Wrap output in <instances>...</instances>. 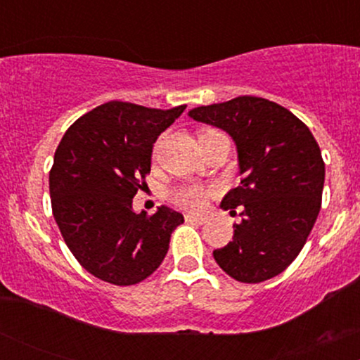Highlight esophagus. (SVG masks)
I'll list each match as a JSON object with an SVG mask.
<instances>
[{
    "mask_svg": "<svg viewBox=\"0 0 360 360\" xmlns=\"http://www.w3.org/2000/svg\"><path fill=\"white\" fill-rule=\"evenodd\" d=\"M186 221L189 223H198V225H203V223H206V217H203V214H193V213H186Z\"/></svg>",
    "mask_w": 360,
    "mask_h": 360,
    "instance_id": "34e87169",
    "label": "esophagus"
}]
</instances>
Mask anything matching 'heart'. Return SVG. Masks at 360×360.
Instances as JSON below:
<instances>
[{
	"mask_svg": "<svg viewBox=\"0 0 360 360\" xmlns=\"http://www.w3.org/2000/svg\"><path fill=\"white\" fill-rule=\"evenodd\" d=\"M206 196H208V191L196 184L181 186L172 193L174 203L183 206L186 210H201L206 203Z\"/></svg>",
	"mask_w": 360,
	"mask_h": 360,
	"instance_id": "b5f03b06",
	"label": "heart"
}]
</instances>
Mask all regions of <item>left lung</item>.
Returning a JSON list of instances; mask_svg holds the SVG:
<instances>
[{"label":"left lung","mask_w":360,"mask_h":360,"mask_svg":"<svg viewBox=\"0 0 360 360\" xmlns=\"http://www.w3.org/2000/svg\"><path fill=\"white\" fill-rule=\"evenodd\" d=\"M196 122L225 130L238 154L240 186L223 210L240 206L233 240L213 250L230 278L262 283L283 272L307 243L321 206L325 162L309 128L278 103L238 96L189 111Z\"/></svg>","instance_id":"left-lung-1"}]
</instances>
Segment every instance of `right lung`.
I'll return each instance as SVG.
<instances>
[{"label": "right lung", "mask_w": 360, "mask_h": 360, "mask_svg": "<svg viewBox=\"0 0 360 360\" xmlns=\"http://www.w3.org/2000/svg\"><path fill=\"white\" fill-rule=\"evenodd\" d=\"M186 105L171 110L108 101L77 118L49 174L52 213L77 262L94 278L131 286L160 266L184 217L167 206L135 213L157 137Z\"/></svg>", "instance_id": "add662e5"}]
</instances>
